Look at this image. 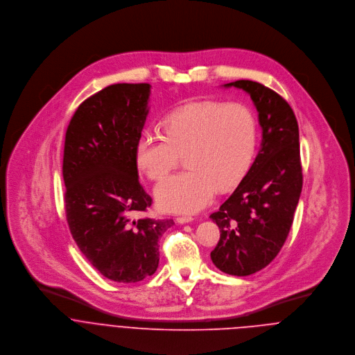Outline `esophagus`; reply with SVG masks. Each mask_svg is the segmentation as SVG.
<instances>
[{
	"instance_id": "34e87169",
	"label": "esophagus",
	"mask_w": 355,
	"mask_h": 355,
	"mask_svg": "<svg viewBox=\"0 0 355 355\" xmlns=\"http://www.w3.org/2000/svg\"><path fill=\"white\" fill-rule=\"evenodd\" d=\"M194 218L191 216H180V217H176V221L179 224H186V223H191Z\"/></svg>"
}]
</instances>
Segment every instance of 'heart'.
Wrapping results in <instances>:
<instances>
[{
  "mask_svg": "<svg viewBox=\"0 0 355 355\" xmlns=\"http://www.w3.org/2000/svg\"><path fill=\"white\" fill-rule=\"evenodd\" d=\"M257 142V123L241 103L206 101L171 112L162 131L145 130L137 144L138 168L159 179L184 154L187 169L164 178L154 190L161 209L194 213L210 202L216 190L234 187L246 173Z\"/></svg>",
  "mask_w": 355,
  "mask_h": 355,
  "instance_id": "1",
  "label": "heart"
}]
</instances>
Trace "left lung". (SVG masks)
Segmentation results:
<instances>
[{
    "mask_svg": "<svg viewBox=\"0 0 355 355\" xmlns=\"http://www.w3.org/2000/svg\"><path fill=\"white\" fill-rule=\"evenodd\" d=\"M250 94L262 128L252 168L231 197L210 214L220 241L210 253L224 273L249 276L269 265L283 248L302 191L297 117L282 96L253 80L224 87Z\"/></svg>",
    "mask_w": 355,
    "mask_h": 355,
    "instance_id": "obj_1",
    "label": "left lung"
}]
</instances>
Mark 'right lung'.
Segmentation results:
<instances>
[{
    "label": "right lung",
    "instance_id": "right-lung-1",
    "mask_svg": "<svg viewBox=\"0 0 355 355\" xmlns=\"http://www.w3.org/2000/svg\"><path fill=\"white\" fill-rule=\"evenodd\" d=\"M150 85L117 83L82 102L65 134L62 178L72 238L106 279L137 283L157 270L158 241L173 220L134 216L152 205L135 149L149 113Z\"/></svg>",
    "mask_w": 355,
    "mask_h": 355
}]
</instances>
